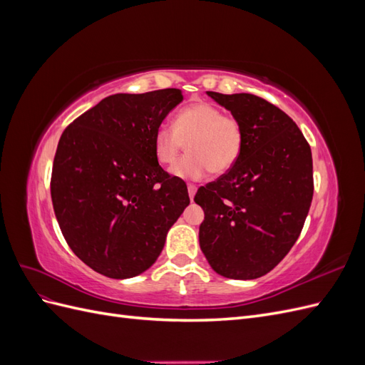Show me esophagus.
<instances>
[{
    "label": "esophagus",
    "instance_id": "1",
    "mask_svg": "<svg viewBox=\"0 0 365 365\" xmlns=\"http://www.w3.org/2000/svg\"><path fill=\"white\" fill-rule=\"evenodd\" d=\"M187 190H189V196H190V200L193 201L195 193H196V187H195V185H192V184H189V185H187Z\"/></svg>",
    "mask_w": 365,
    "mask_h": 365
}]
</instances>
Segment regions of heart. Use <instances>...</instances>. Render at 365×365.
I'll return each instance as SVG.
<instances>
[{
    "instance_id": "heart-1",
    "label": "heart",
    "mask_w": 365,
    "mask_h": 365,
    "mask_svg": "<svg viewBox=\"0 0 365 365\" xmlns=\"http://www.w3.org/2000/svg\"><path fill=\"white\" fill-rule=\"evenodd\" d=\"M244 128L240 121L224 114L215 105L195 103L176 114L173 125L161 123L153 135V153L163 165H170L185 141L189 153L170 169L180 180L200 181L212 170L227 173L244 149Z\"/></svg>"
}]
</instances>
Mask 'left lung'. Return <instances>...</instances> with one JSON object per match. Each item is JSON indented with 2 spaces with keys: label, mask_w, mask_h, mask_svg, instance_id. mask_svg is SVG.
<instances>
[{
  "label": "left lung",
  "mask_w": 365,
  "mask_h": 365,
  "mask_svg": "<svg viewBox=\"0 0 365 365\" xmlns=\"http://www.w3.org/2000/svg\"><path fill=\"white\" fill-rule=\"evenodd\" d=\"M244 128V149L225 175L201 187L200 245L227 279L252 280L283 260L302 233L314 195L312 152L282 109L254 94L207 91Z\"/></svg>",
  "instance_id": "8db88e82"
}]
</instances>
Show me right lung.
<instances>
[{"label":"right lung","instance_id":"right-lung-1","mask_svg":"<svg viewBox=\"0 0 365 365\" xmlns=\"http://www.w3.org/2000/svg\"><path fill=\"white\" fill-rule=\"evenodd\" d=\"M182 102L176 88L114 94L63 130L51 172L54 215L68 247L109 279L149 269L190 204L153 153V135Z\"/></svg>","mask_w":365,"mask_h":365}]
</instances>
